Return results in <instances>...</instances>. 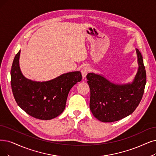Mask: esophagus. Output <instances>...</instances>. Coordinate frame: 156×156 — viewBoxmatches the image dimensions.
Listing matches in <instances>:
<instances>
[{
  "mask_svg": "<svg viewBox=\"0 0 156 156\" xmlns=\"http://www.w3.org/2000/svg\"><path fill=\"white\" fill-rule=\"evenodd\" d=\"M89 72V69H88V67L85 66L84 68H83V69L81 70V73H82V76L83 77H85L86 76V75L88 74Z\"/></svg>",
  "mask_w": 156,
  "mask_h": 156,
  "instance_id": "obj_1",
  "label": "esophagus"
}]
</instances>
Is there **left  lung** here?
Instances as JSON below:
<instances>
[{"label": "left lung", "mask_w": 156, "mask_h": 156, "mask_svg": "<svg viewBox=\"0 0 156 156\" xmlns=\"http://www.w3.org/2000/svg\"><path fill=\"white\" fill-rule=\"evenodd\" d=\"M138 69L133 81L127 84L112 83L102 75L88 73L90 88V108L97 119L113 122L132 114L142 98L146 84V71L143 57L136 49Z\"/></svg>", "instance_id": "1"}]
</instances>
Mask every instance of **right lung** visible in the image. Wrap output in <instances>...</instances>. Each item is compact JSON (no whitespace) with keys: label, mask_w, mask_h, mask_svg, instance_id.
Wrapping results in <instances>:
<instances>
[{"label":"right lung","mask_w":156,"mask_h":156,"mask_svg":"<svg viewBox=\"0 0 156 156\" xmlns=\"http://www.w3.org/2000/svg\"><path fill=\"white\" fill-rule=\"evenodd\" d=\"M20 51L11 70V85L15 101L26 113L40 120H51L65 109L68 93L82 79L80 72L63 73L47 81H33L25 77L19 65Z\"/></svg>","instance_id":"obj_1"}]
</instances>
